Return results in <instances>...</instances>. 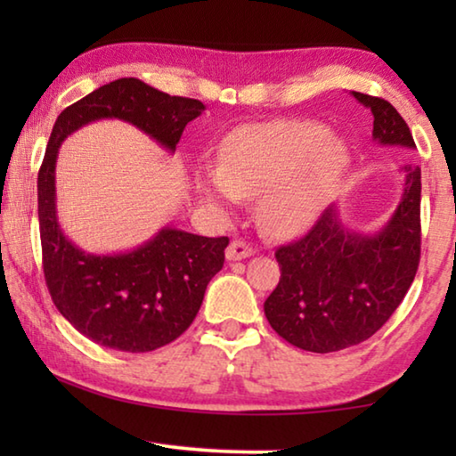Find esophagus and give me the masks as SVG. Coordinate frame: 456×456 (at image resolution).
I'll list each match as a JSON object with an SVG mask.
<instances>
[{"label":"esophagus","instance_id":"esophagus-1","mask_svg":"<svg viewBox=\"0 0 456 456\" xmlns=\"http://www.w3.org/2000/svg\"><path fill=\"white\" fill-rule=\"evenodd\" d=\"M253 256V249L249 245H247L245 241H239V239H235V241H231L227 251H225V257L227 261H241V259H247Z\"/></svg>","mask_w":456,"mask_h":456}]
</instances>
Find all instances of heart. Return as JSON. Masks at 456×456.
<instances>
[{
  "label": "heart",
  "instance_id": "obj_1",
  "mask_svg": "<svg viewBox=\"0 0 456 456\" xmlns=\"http://www.w3.org/2000/svg\"><path fill=\"white\" fill-rule=\"evenodd\" d=\"M346 163L348 146L318 122H259L227 136L221 163L200 171L199 187L225 207L265 190L261 213L267 225L291 233L318 217Z\"/></svg>",
  "mask_w": 456,
  "mask_h": 456
}]
</instances>
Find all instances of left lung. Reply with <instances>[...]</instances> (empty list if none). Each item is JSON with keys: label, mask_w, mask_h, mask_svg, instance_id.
Instances as JSON below:
<instances>
[{"label": "left lung", "mask_w": 456, "mask_h": 456, "mask_svg": "<svg viewBox=\"0 0 456 456\" xmlns=\"http://www.w3.org/2000/svg\"><path fill=\"white\" fill-rule=\"evenodd\" d=\"M374 117L382 146L416 149L411 128L382 98L350 92ZM281 277L264 310L272 328L307 352H338L364 342L403 302L420 259V168L404 165V189L380 231L344 225L338 203L297 241L275 251Z\"/></svg>", "instance_id": "8db88e82"}]
</instances>
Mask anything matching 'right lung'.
<instances>
[{"label": "right lung", "mask_w": 456, "mask_h": 456, "mask_svg": "<svg viewBox=\"0 0 456 456\" xmlns=\"http://www.w3.org/2000/svg\"><path fill=\"white\" fill-rule=\"evenodd\" d=\"M205 104L171 96L138 78H120L68 106L52 128L37 175V217L44 275L58 312L104 348L151 352L187 330L205 289L225 261L227 237L163 227L130 251L90 253L60 227L56 160L61 142L96 120H122L175 152L184 126Z\"/></svg>", "instance_id": "1"}]
</instances>
